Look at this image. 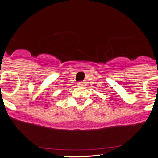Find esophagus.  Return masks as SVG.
<instances>
[{
    "mask_svg": "<svg viewBox=\"0 0 158 158\" xmlns=\"http://www.w3.org/2000/svg\"><path fill=\"white\" fill-rule=\"evenodd\" d=\"M77 85H78V86H79V87L84 86V85H85V83H84V82H82V81H80V82H78Z\"/></svg>",
    "mask_w": 158,
    "mask_h": 158,
    "instance_id": "esophagus-1",
    "label": "esophagus"
}]
</instances>
